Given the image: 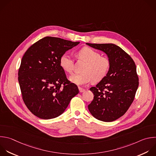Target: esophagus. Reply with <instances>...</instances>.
<instances>
[{
	"label": "esophagus",
	"mask_w": 156,
	"mask_h": 156,
	"mask_svg": "<svg viewBox=\"0 0 156 156\" xmlns=\"http://www.w3.org/2000/svg\"><path fill=\"white\" fill-rule=\"evenodd\" d=\"M78 89H79L80 92H84V91L86 90L85 89L82 88V87H78Z\"/></svg>",
	"instance_id": "34e87169"
}]
</instances>
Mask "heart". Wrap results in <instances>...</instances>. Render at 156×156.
<instances>
[{
    "label": "heart",
    "mask_w": 156,
    "mask_h": 156,
    "mask_svg": "<svg viewBox=\"0 0 156 156\" xmlns=\"http://www.w3.org/2000/svg\"><path fill=\"white\" fill-rule=\"evenodd\" d=\"M77 56L87 62L83 74H74L69 77V80L77 84L84 85L91 80L99 81L107 75L110 69V61L105 57H101L98 52L89 48L83 47L77 53ZM60 66L66 72L72 73L73 60L69 53L63 54L59 60Z\"/></svg>",
    "instance_id": "b5f03b06"
}]
</instances>
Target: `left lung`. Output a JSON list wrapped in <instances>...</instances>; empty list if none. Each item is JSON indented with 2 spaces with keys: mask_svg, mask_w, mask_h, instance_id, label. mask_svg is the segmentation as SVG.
Returning <instances> with one entry per match:
<instances>
[{
  "mask_svg": "<svg viewBox=\"0 0 156 156\" xmlns=\"http://www.w3.org/2000/svg\"><path fill=\"white\" fill-rule=\"evenodd\" d=\"M86 44L105 53L111 63L106 76L90 88L94 99L88 109L97 119L112 122L123 116L133 101L139 84L135 64L115 44Z\"/></svg>",
  "mask_w": 156,
  "mask_h": 156,
  "instance_id": "left-lung-1",
  "label": "left lung"
}]
</instances>
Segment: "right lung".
Segmentation results:
<instances>
[{"mask_svg": "<svg viewBox=\"0 0 156 156\" xmlns=\"http://www.w3.org/2000/svg\"><path fill=\"white\" fill-rule=\"evenodd\" d=\"M79 43L46 37L33 44L24 53L18 81L24 103L38 118L49 119L58 117L78 94L77 86L67 79L59 60L66 51Z\"/></svg>", "mask_w": 156, "mask_h": 156, "instance_id": "obj_1", "label": "right lung"}]
</instances>
